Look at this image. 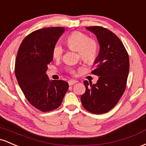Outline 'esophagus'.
I'll list each match as a JSON object with an SVG mask.
<instances>
[{"label": "esophagus", "instance_id": "34e87169", "mask_svg": "<svg viewBox=\"0 0 146 146\" xmlns=\"http://www.w3.org/2000/svg\"><path fill=\"white\" fill-rule=\"evenodd\" d=\"M68 84H69V86H71V85L75 84V83H77V81L74 80H69V81L68 82Z\"/></svg>", "mask_w": 146, "mask_h": 146}]
</instances>
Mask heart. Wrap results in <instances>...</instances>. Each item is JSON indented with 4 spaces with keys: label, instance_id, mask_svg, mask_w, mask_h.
<instances>
[{
    "label": "heart",
    "instance_id": "b5f03b06",
    "mask_svg": "<svg viewBox=\"0 0 146 146\" xmlns=\"http://www.w3.org/2000/svg\"><path fill=\"white\" fill-rule=\"evenodd\" d=\"M66 44L74 51H78L81 59L88 64L94 63L98 56L99 46L98 42L89 38L86 34L80 31H75L67 37ZM63 53V48L60 42H56L52 49V56L56 60L61 58ZM71 73H74L75 70L68 68Z\"/></svg>",
    "mask_w": 146,
    "mask_h": 146
}]
</instances>
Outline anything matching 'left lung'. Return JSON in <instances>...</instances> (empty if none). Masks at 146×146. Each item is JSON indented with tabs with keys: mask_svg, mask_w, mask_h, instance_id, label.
<instances>
[{
	"mask_svg": "<svg viewBox=\"0 0 146 146\" xmlns=\"http://www.w3.org/2000/svg\"><path fill=\"white\" fill-rule=\"evenodd\" d=\"M96 36L100 52L94 62L96 84L84 82L86 92L82 95L83 107L92 113L103 114L111 110L124 93L128 79L129 57L122 42L115 33L102 27H86Z\"/></svg>",
	"mask_w": 146,
	"mask_h": 146,
	"instance_id": "left-lung-1",
	"label": "left lung"
}]
</instances>
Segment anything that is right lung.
I'll use <instances>...</instances> for the list:
<instances>
[{
  "instance_id": "1",
  "label": "right lung",
  "mask_w": 146,
  "mask_h": 146,
  "mask_svg": "<svg viewBox=\"0 0 146 146\" xmlns=\"http://www.w3.org/2000/svg\"><path fill=\"white\" fill-rule=\"evenodd\" d=\"M64 27H56L36 30L22 42L15 63V74L25 98L42 112L58 108L67 92L68 84L50 80L46 74L53 60L52 49Z\"/></svg>"
}]
</instances>
